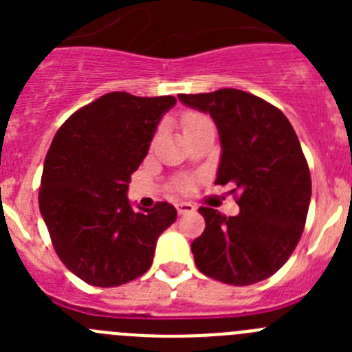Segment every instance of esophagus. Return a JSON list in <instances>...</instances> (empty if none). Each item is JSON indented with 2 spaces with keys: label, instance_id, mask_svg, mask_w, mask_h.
Masks as SVG:
<instances>
[{
  "label": "esophagus",
  "instance_id": "1",
  "mask_svg": "<svg viewBox=\"0 0 352 352\" xmlns=\"http://www.w3.org/2000/svg\"><path fill=\"white\" fill-rule=\"evenodd\" d=\"M176 210H178L179 214H186V213H194L195 206L192 203H178L176 204Z\"/></svg>",
  "mask_w": 352,
  "mask_h": 352
}]
</instances>
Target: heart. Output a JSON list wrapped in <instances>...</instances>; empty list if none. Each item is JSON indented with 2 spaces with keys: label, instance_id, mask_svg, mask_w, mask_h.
I'll return each instance as SVG.
<instances>
[{
  "label": "heart",
  "instance_id": "obj_1",
  "mask_svg": "<svg viewBox=\"0 0 352 352\" xmlns=\"http://www.w3.org/2000/svg\"><path fill=\"white\" fill-rule=\"evenodd\" d=\"M179 123H182L183 133H185L186 138V135H190L192 132L199 130L203 125H206V123H211V121L208 120L204 114L195 113V111H186V113H183L182 118H179ZM179 188L185 190V188H188V185H186V183H179Z\"/></svg>",
  "mask_w": 352,
  "mask_h": 352
}]
</instances>
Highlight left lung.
Returning <instances> with one entry per match:
<instances>
[{"label": "left lung", "mask_w": 352, "mask_h": 352, "mask_svg": "<svg viewBox=\"0 0 352 352\" xmlns=\"http://www.w3.org/2000/svg\"><path fill=\"white\" fill-rule=\"evenodd\" d=\"M210 113L222 158L214 185H231L239 213L201 206L204 232L192 241L195 266L210 278L250 285L276 273L296 248L312 182L298 135L280 109L234 88L178 95Z\"/></svg>", "instance_id": "8db88e82"}]
</instances>
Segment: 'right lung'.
<instances>
[{
    "label": "right lung",
    "mask_w": 352,
    "mask_h": 352,
    "mask_svg": "<svg viewBox=\"0 0 352 352\" xmlns=\"http://www.w3.org/2000/svg\"><path fill=\"white\" fill-rule=\"evenodd\" d=\"M174 96L113 91L72 114L43 162L38 204L61 263L80 280L116 287L144 275L157 239L176 220L162 201L133 210L130 176L148 155Z\"/></svg>",
    "instance_id": "1"
}]
</instances>
